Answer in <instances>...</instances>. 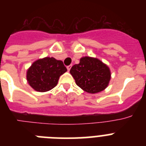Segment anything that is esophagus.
Returning a JSON list of instances; mask_svg holds the SVG:
<instances>
[{
  "mask_svg": "<svg viewBox=\"0 0 146 146\" xmlns=\"http://www.w3.org/2000/svg\"><path fill=\"white\" fill-rule=\"evenodd\" d=\"M67 69H68V71H69L71 69V68H72V65H69V66H67Z\"/></svg>",
  "mask_w": 146,
  "mask_h": 146,
  "instance_id": "1",
  "label": "esophagus"
}]
</instances>
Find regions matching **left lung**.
Segmentation results:
<instances>
[{"instance_id": "left-lung-1", "label": "left lung", "mask_w": 146, "mask_h": 146, "mask_svg": "<svg viewBox=\"0 0 146 146\" xmlns=\"http://www.w3.org/2000/svg\"><path fill=\"white\" fill-rule=\"evenodd\" d=\"M70 73L76 84L90 94L99 93L106 88L111 75L105 64L91 57L82 58L80 64L71 68Z\"/></svg>"}]
</instances>
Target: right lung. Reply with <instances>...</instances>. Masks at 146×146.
<instances>
[{
	"instance_id": "add662e5",
	"label": "right lung",
	"mask_w": 146,
	"mask_h": 146,
	"mask_svg": "<svg viewBox=\"0 0 146 146\" xmlns=\"http://www.w3.org/2000/svg\"><path fill=\"white\" fill-rule=\"evenodd\" d=\"M66 71L63 61L47 57L32 64L27 72V80L34 90L45 92L55 87L60 76Z\"/></svg>"
}]
</instances>
